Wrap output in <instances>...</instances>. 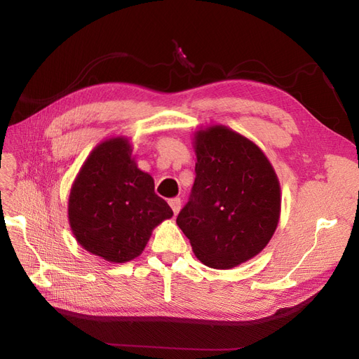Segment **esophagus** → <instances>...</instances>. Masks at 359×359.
Wrapping results in <instances>:
<instances>
[{
	"label": "esophagus",
	"instance_id": "esophagus-1",
	"mask_svg": "<svg viewBox=\"0 0 359 359\" xmlns=\"http://www.w3.org/2000/svg\"><path fill=\"white\" fill-rule=\"evenodd\" d=\"M169 205H170L173 214L177 215L180 212V210H181V199L180 198H173V199L169 201Z\"/></svg>",
	"mask_w": 359,
	"mask_h": 359
}]
</instances>
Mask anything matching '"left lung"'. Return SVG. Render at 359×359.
I'll return each mask as SVG.
<instances>
[{
  "label": "left lung",
  "instance_id": "obj_1",
  "mask_svg": "<svg viewBox=\"0 0 359 359\" xmlns=\"http://www.w3.org/2000/svg\"><path fill=\"white\" fill-rule=\"evenodd\" d=\"M196 178L177 224L201 262L229 269L255 257L280 219V182L256 144L224 126L194 133Z\"/></svg>",
  "mask_w": 359,
  "mask_h": 359
}]
</instances>
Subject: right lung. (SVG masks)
I'll list each match as a JSON object with an SVG mask.
<instances>
[{
  "mask_svg": "<svg viewBox=\"0 0 359 359\" xmlns=\"http://www.w3.org/2000/svg\"><path fill=\"white\" fill-rule=\"evenodd\" d=\"M173 211L154 191V180L132 158L127 137L97 145L69 196L72 232L86 252L124 264L144 252L151 232Z\"/></svg>",
  "mask_w": 359,
  "mask_h": 359,
  "instance_id": "add662e5",
  "label": "right lung"
}]
</instances>
